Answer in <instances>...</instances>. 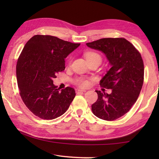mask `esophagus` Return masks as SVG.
<instances>
[{
	"label": "esophagus",
	"instance_id": "1",
	"mask_svg": "<svg viewBox=\"0 0 159 159\" xmlns=\"http://www.w3.org/2000/svg\"><path fill=\"white\" fill-rule=\"evenodd\" d=\"M77 93H85V90H82V89H77L76 90Z\"/></svg>",
	"mask_w": 159,
	"mask_h": 159
}]
</instances>
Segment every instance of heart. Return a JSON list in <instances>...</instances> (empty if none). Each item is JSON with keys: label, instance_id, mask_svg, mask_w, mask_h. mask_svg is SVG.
<instances>
[{"label": "heart", "instance_id": "b5f03b06", "mask_svg": "<svg viewBox=\"0 0 159 159\" xmlns=\"http://www.w3.org/2000/svg\"><path fill=\"white\" fill-rule=\"evenodd\" d=\"M85 57L86 60H88V59H95V58H98L101 60V56L99 55V54L96 52H88L85 54ZM75 83L80 87H85L86 85H88V80H85V79H83V78H80V79H77L75 80Z\"/></svg>", "mask_w": 159, "mask_h": 159}]
</instances>
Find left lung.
Segmentation results:
<instances>
[{
	"mask_svg": "<svg viewBox=\"0 0 159 159\" xmlns=\"http://www.w3.org/2000/svg\"><path fill=\"white\" fill-rule=\"evenodd\" d=\"M101 51L110 69L100 80L102 87L112 89L95 90L98 98L92 104L94 115L101 119L114 120L129 111L138 99L144 81V64L140 53L123 38H104L86 43Z\"/></svg>",
	"mask_w": 159,
	"mask_h": 159,
	"instance_id": "left-lung-1",
	"label": "left lung"
}]
</instances>
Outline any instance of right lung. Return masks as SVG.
Here are the masks:
<instances>
[{
  "mask_svg": "<svg viewBox=\"0 0 159 159\" xmlns=\"http://www.w3.org/2000/svg\"><path fill=\"white\" fill-rule=\"evenodd\" d=\"M79 45L48 35H36L25 45L16 67L17 84L24 103L36 116L52 120L68 109L74 89L60 90L52 80L65 69L64 59Z\"/></svg>",
  "mask_w": 159,
  "mask_h": 159,
  "instance_id": "1",
  "label": "right lung"
}]
</instances>
